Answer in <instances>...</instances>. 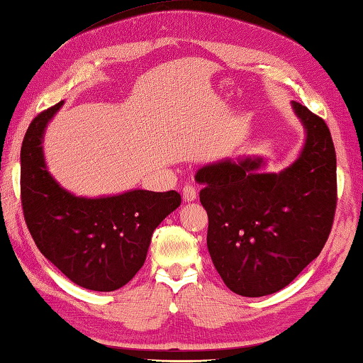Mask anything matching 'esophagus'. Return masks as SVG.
Segmentation results:
<instances>
[{
	"label": "esophagus",
	"instance_id": "obj_1",
	"mask_svg": "<svg viewBox=\"0 0 363 363\" xmlns=\"http://www.w3.org/2000/svg\"><path fill=\"white\" fill-rule=\"evenodd\" d=\"M196 198H198V191H196L194 186L186 185L183 188V201H185V203H193Z\"/></svg>",
	"mask_w": 363,
	"mask_h": 363
}]
</instances>
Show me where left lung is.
I'll list each match as a JSON object with an SVG mask.
<instances>
[{
    "instance_id": "obj_1",
    "label": "left lung",
    "mask_w": 363,
    "mask_h": 363,
    "mask_svg": "<svg viewBox=\"0 0 363 363\" xmlns=\"http://www.w3.org/2000/svg\"><path fill=\"white\" fill-rule=\"evenodd\" d=\"M304 127L301 152L283 170L245 157L196 172L207 211V249L223 283L245 298L273 294L317 259L336 209V152L323 118L291 101Z\"/></svg>"
}]
</instances>
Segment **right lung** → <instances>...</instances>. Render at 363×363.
Listing matches in <instances>:
<instances>
[{
    "label": "right lung",
    "mask_w": 363,
    "mask_h": 363,
    "mask_svg": "<svg viewBox=\"0 0 363 363\" xmlns=\"http://www.w3.org/2000/svg\"><path fill=\"white\" fill-rule=\"evenodd\" d=\"M64 101L41 112L21 150V196L27 227L40 252L70 281L91 291H116L146 260L152 231L182 204L177 191L86 198L70 193L46 167L45 130Z\"/></svg>",
    "instance_id": "add662e5"
}]
</instances>
